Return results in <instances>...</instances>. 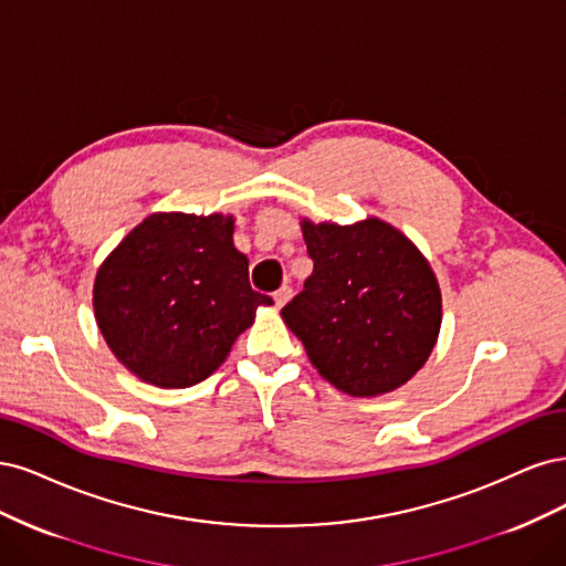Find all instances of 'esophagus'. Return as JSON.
I'll return each mask as SVG.
<instances>
[{
    "label": "esophagus",
    "instance_id": "esophagus-1",
    "mask_svg": "<svg viewBox=\"0 0 566 566\" xmlns=\"http://www.w3.org/2000/svg\"><path fill=\"white\" fill-rule=\"evenodd\" d=\"M272 298H275V303H277V307H282L289 298H291V286H280L275 294H272Z\"/></svg>",
    "mask_w": 566,
    "mask_h": 566
}]
</instances>
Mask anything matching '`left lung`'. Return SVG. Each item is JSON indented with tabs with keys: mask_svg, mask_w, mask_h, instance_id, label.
Returning <instances> with one entry per match:
<instances>
[{
	"mask_svg": "<svg viewBox=\"0 0 566 566\" xmlns=\"http://www.w3.org/2000/svg\"><path fill=\"white\" fill-rule=\"evenodd\" d=\"M315 268L282 307L315 369L355 397L392 392L423 367L442 324L434 272L409 237L378 218L303 221Z\"/></svg>",
	"mask_w": 566,
	"mask_h": 566,
	"instance_id": "8db88e82",
	"label": "left lung"
}]
</instances>
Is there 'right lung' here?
I'll return each mask as SVG.
<instances>
[{
  "instance_id": "right-lung-1",
  "label": "right lung",
  "mask_w": 566,
  "mask_h": 566,
  "mask_svg": "<svg viewBox=\"0 0 566 566\" xmlns=\"http://www.w3.org/2000/svg\"><path fill=\"white\" fill-rule=\"evenodd\" d=\"M223 213H153L103 261L98 329L115 357L159 388H190L226 361L272 298L249 284V261Z\"/></svg>"
}]
</instances>
